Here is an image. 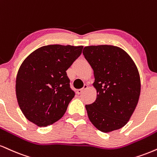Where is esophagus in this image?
Here are the masks:
<instances>
[{"label":"esophagus","instance_id":"34e87169","mask_svg":"<svg viewBox=\"0 0 157 157\" xmlns=\"http://www.w3.org/2000/svg\"><path fill=\"white\" fill-rule=\"evenodd\" d=\"M87 88H88V86H87L86 84H85L84 86H83V88H82V89L77 90V94H82V93H83V92H84V90H86Z\"/></svg>","mask_w":157,"mask_h":157}]
</instances>
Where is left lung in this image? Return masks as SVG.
Listing matches in <instances>:
<instances>
[{
    "label": "left lung",
    "mask_w": 157,
    "mask_h": 157,
    "mask_svg": "<svg viewBox=\"0 0 157 157\" xmlns=\"http://www.w3.org/2000/svg\"><path fill=\"white\" fill-rule=\"evenodd\" d=\"M82 53L94 70L96 101L86 105L90 122L102 132L125 126L137 106L140 78L133 60L112 45L85 47Z\"/></svg>",
    "instance_id": "1"
}]
</instances>
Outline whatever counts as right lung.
<instances>
[{"label": "right lung", "mask_w": 157, "mask_h": 157, "mask_svg": "<svg viewBox=\"0 0 157 157\" xmlns=\"http://www.w3.org/2000/svg\"><path fill=\"white\" fill-rule=\"evenodd\" d=\"M83 47L47 45L25 59L16 79L18 105L28 121L48 126L63 117L75 93L67 71Z\"/></svg>", "instance_id": "right-lung-1"}]
</instances>
